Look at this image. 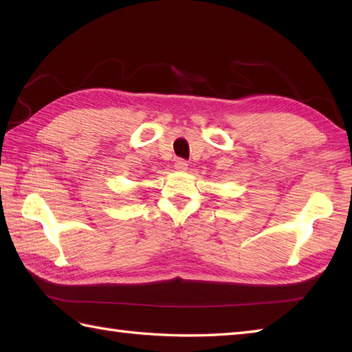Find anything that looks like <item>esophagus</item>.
Returning a JSON list of instances; mask_svg holds the SVG:
<instances>
[{
  "mask_svg": "<svg viewBox=\"0 0 352 352\" xmlns=\"http://www.w3.org/2000/svg\"><path fill=\"white\" fill-rule=\"evenodd\" d=\"M174 168H175L177 170L183 172V170L188 169V162L183 160V159H177V160H175V163H174Z\"/></svg>",
  "mask_w": 352,
  "mask_h": 352,
  "instance_id": "obj_1",
  "label": "esophagus"
}]
</instances>
